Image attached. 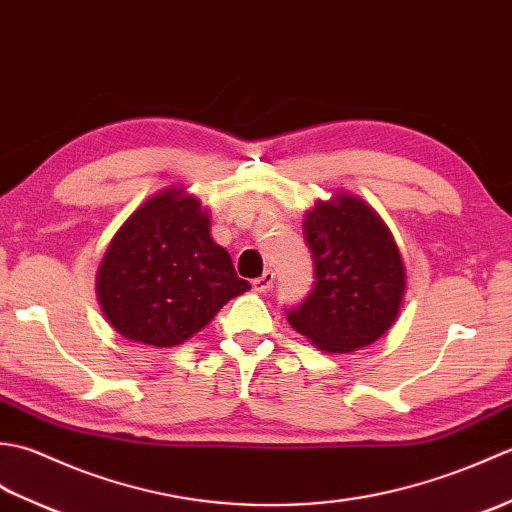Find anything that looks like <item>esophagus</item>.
<instances>
[{"label":"esophagus","instance_id":"obj_1","mask_svg":"<svg viewBox=\"0 0 512 512\" xmlns=\"http://www.w3.org/2000/svg\"><path fill=\"white\" fill-rule=\"evenodd\" d=\"M273 284H275V273H273V270H266V273H264L262 277L253 279V288H255L257 292H266V290L273 288Z\"/></svg>","mask_w":512,"mask_h":512}]
</instances>
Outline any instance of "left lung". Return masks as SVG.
<instances>
[{"instance_id":"8db88e82","label":"left lung","mask_w":512,"mask_h":512,"mask_svg":"<svg viewBox=\"0 0 512 512\" xmlns=\"http://www.w3.org/2000/svg\"><path fill=\"white\" fill-rule=\"evenodd\" d=\"M303 228L314 286L299 306L286 308L290 325L334 354L374 343L396 321L405 295L394 237L363 200L350 195L314 204Z\"/></svg>"}]
</instances>
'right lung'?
I'll return each instance as SVG.
<instances>
[{
    "label": "right lung",
    "instance_id": "obj_1",
    "mask_svg": "<svg viewBox=\"0 0 512 512\" xmlns=\"http://www.w3.org/2000/svg\"><path fill=\"white\" fill-rule=\"evenodd\" d=\"M107 321L125 339L180 345L250 288L209 235V215L180 189L147 200L112 239L96 277Z\"/></svg>",
    "mask_w": 512,
    "mask_h": 512
}]
</instances>
